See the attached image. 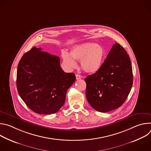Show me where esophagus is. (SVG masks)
I'll list each match as a JSON object with an SVG mask.
<instances>
[{"label": "esophagus", "instance_id": "esophagus-1", "mask_svg": "<svg viewBox=\"0 0 151 151\" xmlns=\"http://www.w3.org/2000/svg\"><path fill=\"white\" fill-rule=\"evenodd\" d=\"M81 78V76L80 75H78V74L76 75V79H80Z\"/></svg>", "mask_w": 151, "mask_h": 151}]
</instances>
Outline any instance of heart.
<instances>
[{
    "mask_svg": "<svg viewBox=\"0 0 151 151\" xmlns=\"http://www.w3.org/2000/svg\"><path fill=\"white\" fill-rule=\"evenodd\" d=\"M105 56L104 48L95 43L87 42L78 44L72 47L70 54L63 51L61 57L64 65L69 69L76 67L75 60L80 61L83 70L87 73H96L101 67Z\"/></svg>",
    "mask_w": 151,
    "mask_h": 151,
    "instance_id": "obj_1",
    "label": "heart"
}]
</instances>
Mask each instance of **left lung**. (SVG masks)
<instances>
[{
  "label": "left lung",
  "instance_id": "obj_1",
  "mask_svg": "<svg viewBox=\"0 0 151 151\" xmlns=\"http://www.w3.org/2000/svg\"><path fill=\"white\" fill-rule=\"evenodd\" d=\"M133 80L130 58L124 48L115 43L100 69L85 79L87 99L98 112L114 110L125 102Z\"/></svg>",
  "mask_w": 151,
  "mask_h": 151
}]
</instances>
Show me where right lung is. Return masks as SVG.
Masks as SVG:
<instances>
[{"mask_svg":"<svg viewBox=\"0 0 151 151\" xmlns=\"http://www.w3.org/2000/svg\"><path fill=\"white\" fill-rule=\"evenodd\" d=\"M73 73L64 72L57 56L33 47L21 57L17 67V87L21 98L39 114L58 112L75 82Z\"/></svg>","mask_w":151,"mask_h":151,"instance_id":"right-lung-1","label":"right lung"}]
</instances>
